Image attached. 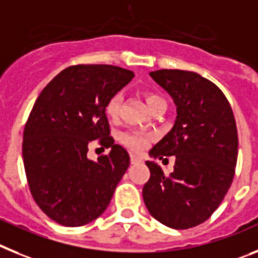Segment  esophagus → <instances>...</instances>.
<instances>
[{"mask_svg": "<svg viewBox=\"0 0 258 258\" xmlns=\"http://www.w3.org/2000/svg\"><path fill=\"white\" fill-rule=\"evenodd\" d=\"M130 158H131V163H140L142 162V158L139 156H136V154L131 153L130 154Z\"/></svg>", "mask_w": 258, "mask_h": 258, "instance_id": "34e87169", "label": "esophagus"}]
</instances>
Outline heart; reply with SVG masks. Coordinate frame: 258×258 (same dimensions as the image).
<instances>
[{"label": "heart", "mask_w": 258, "mask_h": 258, "mask_svg": "<svg viewBox=\"0 0 258 258\" xmlns=\"http://www.w3.org/2000/svg\"><path fill=\"white\" fill-rule=\"evenodd\" d=\"M144 98L147 101L148 106L152 109L157 106V105L162 104L165 101V98L161 95L156 93V92H144ZM120 109V96L114 95L107 100L106 105H105V113H106L107 118L110 119H116L119 115ZM119 142L124 147L130 148L132 151L140 152L148 147L149 142H151V135H148L147 132L139 131V130H132V131L122 132L119 135Z\"/></svg>", "instance_id": "b5f03b06"}]
</instances>
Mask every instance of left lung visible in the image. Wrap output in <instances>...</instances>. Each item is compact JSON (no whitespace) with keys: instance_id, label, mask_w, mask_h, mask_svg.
Wrapping results in <instances>:
<instances>
[{"instance_id":"1","label":"left lung","mask_w":258,"mask_h":258,"mask_svg":"<svg viewBox=\"0 0 258 258\" xmlns=\"http://www.w3.org/2000/svg\"><path fill=\"white\" fill-rule=\"evenodd\" d=\"M172 97L176 119L149 154L175 156V166L165 175L147 161L151 176L143 199L151 216L175 230L205 222L222 203L231 185L237 160V130L226 96L210 80L192 71L149 73Z\"/></svg>"}]
</instances>
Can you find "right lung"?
Listing matches in <instances>:
<instances>
[{"label":"right lung","mask_w":258,"mask_h":258,"mask_svg":"<svg viewBox=\"0 0 258 258\" xmlns=\"http://www.w3.org/2000/svg\"><path fill=\"white\" fill-rule=\"evenodd\" d=\"M132 78V71L111 64H75L36 100L22 154L33 200L54 222L78 227L101 216L128 169V153L110 136L105 105ZM93 141L111 153L89 160Z\"/></svg>","instance_id":"obj_1"}]
</instances>
